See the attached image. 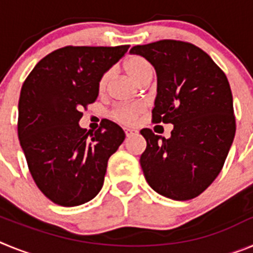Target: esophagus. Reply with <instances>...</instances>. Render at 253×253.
<instances>
[{
  "label": "esophagus",
  "mask_w": 253,
  "mask_h": 253,
  "mask_svg": "<svg viewBox=\"0 0 253 253\" xmlns=\"http://www.w3.org/2000/svg\"><path fill=\"white\" fill-rule=\"evenodd\" d=\"M124 131H125V135H126V137H130V135H134V134L138 133L135 129H125Z\"/></svg>",
  "instance_id": "obj_1"
}]
</instances>
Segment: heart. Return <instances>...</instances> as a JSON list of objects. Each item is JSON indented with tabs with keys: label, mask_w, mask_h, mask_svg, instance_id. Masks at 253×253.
<instances>
[{
	"label": "heart",
	"mask_w": 253,
	"mask_h": 253,
	"mask_svg": "<svg viewBox=\"0 0 253 253\" xmlns=\"http://www.w3.org/2000/svg\"><path fill=\"white\" fill-rule=\"evenodd\" d=\"M124 68L134 81L138 82L139 84H142L148 78H152V75H153V68H152L151 63L146 58L138 54L130 55L128 59L125 60ZM107 81H109V75L104 73L100 77L99 84H97L100 91L105 90ZM143 113H144V106L139 102H134V104L120 105V106L114 107L110 111V118L115 122L120 123V124L130 125L137 122Z\"/></svg>",
	"instance_id": "b5f03b06"
}]
</instances>
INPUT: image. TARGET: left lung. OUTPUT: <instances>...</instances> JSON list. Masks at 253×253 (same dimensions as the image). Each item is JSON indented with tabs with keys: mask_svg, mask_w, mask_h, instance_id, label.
<instances>
[{
	"mask_svg": "<svg viewBox=\"0 0 253 253\" xmlns=\"http://www.w3.org/2000/svg\"><path fill=\"white\" fill-rule=\"evenodd\" d=\"M130 53L156 68L158 93L152 123L173 124L166 139L144 128L140 166L149 186L173 200H190L222 171L236 133L227 76L203 49L163 39L133 46Z\"/></svg>",
	"mask_w": 253,
	"mask_h": 253,
	"instance_id": "obj_1",
	"label": "left lung"
}]
</instances>
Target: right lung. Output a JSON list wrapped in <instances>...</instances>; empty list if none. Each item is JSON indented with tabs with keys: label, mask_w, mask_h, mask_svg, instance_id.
Wrapping results in <instances>:
<instances>
[{
	"label": "right lung",
	"mask_w": 253,
	"mask_h": 253,
	"mask_svg": "<svg viewBox=\"0 0 253 253\" xmlns=\"http://www.w3.org/2000/svg\"><path fill=\"white\" fill-rule=\"evenodd\" d=\"M128 48L63 46L39 60L22 84L20 144L35 184L54 204L77 207L101 190L107 161L125 134L110 120L95 131L78 122L97 99L100 77Z\"/></svg>",
	"instance_id": "1"
}]
</instances>
